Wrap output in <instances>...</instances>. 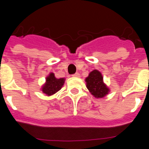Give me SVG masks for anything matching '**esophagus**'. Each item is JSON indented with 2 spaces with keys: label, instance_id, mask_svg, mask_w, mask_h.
Returning <instances> with one entry per match:
<instances>
[{
  "label": "esophagus",
  "instance_id": "34e87169",
  "mask_svg": "<svg viewBox=\"0 0 149 149\" xmlns=\"http://www.w3.org/2000/svg\"><path fill=\"white\" fill-rule=\"evenodd\" d=\"M72 76L74 77H80V74L79 73H75V74H72Z\"/></svg>",
  "mask_w": 149,
  "mask_h": 149
}]
</instances>
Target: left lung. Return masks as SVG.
<instances>
[{"mask_svg":"<svg viewBox=\"0 0 149 149\" xmlns=\"http://www.w3.org/2000/svg\"><path fill=\"white\" fill-rule=\"evenodd\" d=\"M86 87L95 98H103L109 92V89L103 83V77L98 70H93L86 78Z\"/></svg>","mask_w":149,"mask_h":149,"instance_id":"1","label":"left lung"}]
</instances>
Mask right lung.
<instances>
[{
  "label": "right lung",
  "instance_id": "obj_1",
  "mask_svg": "<svg viewBox=\"0 0 149 149\" xmlns=\"http://www.w3.org/2000/svg\"><path fill=\"white\" fill-rule=\"evenodd\" d=\"M65 79H57L55 77L54 74L51 73L46 78V83L42 86V92L48 95H51L58 92L64 84Z\"/></svg>",
  "mask_w": 149,
  "mask_h": 149
}]
</instances>
